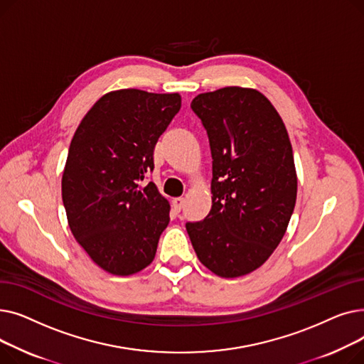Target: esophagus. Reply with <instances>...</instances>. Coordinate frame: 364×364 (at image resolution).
I'll use <instances>...</instances> for the list:
<instances>
[{
    "label": "esophagus",
    "instance_id": "obj_1",
    "mask_svg": "<svg viewBox=\"0 0 364 364\" xmlns=\"http://www.w3.org/2000/svg\"><path fill=\"white\" fill-rule=\"evenodd\" d=\"M184 206V199L183 198H174L172 199V208H174L176 213H180Z\"/></svg>",
    "mask_w": 364,
    "mask_h": 364
}]
</instances>
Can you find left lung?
Returning <instances> with one entry per match:
<instances>
[{
	"mask_svg": "<svg viewBox=\"0 0 364 364\" xmlns=\"http://www.w3.org/2000/svg\"><path fill=\"white\" fill-rule=\"evenodd\" d=\"M213 156V206L186 228L199 261L225 279L257 270L283 239L296 202L288 131L254 88L224 87L192 102Z\"/></svg>",
	"mask_w": 364,
	"mask_h": 364,
	"instance_id": "8db88e82",
	"label": "left lung"
}]
</instances>
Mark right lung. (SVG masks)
Returning <instances> with one entry per match:
<instances>
[{
    "mask_svg": "<svg viewBox=\"0 0 364 364\" xmlns=\"http://www.w3.org/2000/svg\"><path fill=\"white\" fill-rule=\"evenodd\" d=\"M180 107L178 92L110 91L73 134L62 177L68 223L88 257L110 274H136L155 258L171 206L155 183L141 181Z\"/></svg>",
    "mask_w": 364,
    "mask_h": 364,
    "instance_id": "obj_1",
    "label": "right lung"
}]
</instances>
